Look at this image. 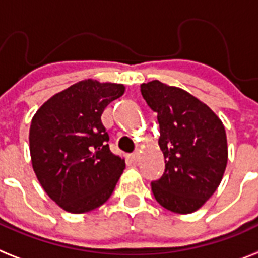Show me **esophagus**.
<instances>
[{
	"instance_id": "esophagus-1",
	"label": "esophagus",
	"mask_w": 258,
	"mask_h": 258,
	"mask_svg": "<svg viewBox=\"0 0 258 258\" xmlns=\"http://www.w3.org/2000/svg\"><path fill=\"white\" fill-rule=\"evenodd\" d=\"M129 158H131V161H133V162H137L138 159H140V154H138V153H133V154L129 155Z\"/></svg>"
}]
</instances>
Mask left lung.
Segmentation results:
<instances>
[{
  "mask_svg": "<svg viewBox=\"0 0 258 258\" xmlns=\"http://www.w3.org/2000/svg\"><path fill=\"white\" fill-rule=\"evenodd\" d=\"M145 101L157 112L165 172L152 183L155 201L175 214H191L220 184L228 161L224 125L195 96L159 80L141 84Z\"/></svg>",
  "mask_w": 258,
  "mask_h": 258,
  "instance_id": "left-lung-1",
  "label": "left lung"
}]
</instances>
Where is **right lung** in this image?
Masks as SVG:
<instances>
[{"label": "right lung", "instance_id": "right-lung-1", "mask_svg": "<svg viewBox=\"0 0 258 258\" xmlns=\"http://www.w3.org/2000/svg\"><path fill=\"white\" fill-rule=\"evenodd\" d=\"M125 87L87 79L46 101L34 114L29 142L40 186L60 208L84 214L113 192L125 159L109 150L101 114Z\"/></svg>", "mask_w": 258, "mask_h": 258}]
</instances>
